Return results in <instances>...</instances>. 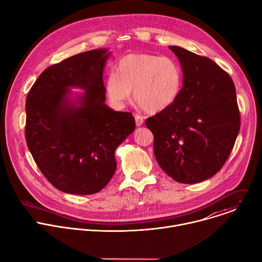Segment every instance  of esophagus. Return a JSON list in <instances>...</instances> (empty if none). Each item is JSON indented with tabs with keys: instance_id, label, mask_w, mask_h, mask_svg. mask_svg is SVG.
<instances>
[{
	"instance_id": "esophagus-1",
	"label": "esophagus",
	"mask_w": 262,
	"mask_h": 262,
	"mask_svg": "<svg viewBox=\"0 0 262 262\" xmlns=\"http://www.w3.org/2000/svg\"><path fill=\"white\" fill-rule=\"evenodd\" d=\"M135 120H136V125L139 127V126H141L143 123H144V119H143V117L142 116H140V115H138V114H136L135 115Z\"/></svg>"
}]
</instances>
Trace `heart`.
<instances>
[{"mask_svg":"<svg viewBox=\"0 0 262 262\" xmlns=\"http://www.w3.org/2000/svg\"><path fill=\"white\" fill-rule=\"evenodd\" d=\"M181 87V70L170 57L149 54H133L121 58L116 73L105 81L111 101L122 105L134 97L139 106L149 113L168 108L177 98Z\"/></svg>","mask_w":262,"mask_h":262,"instance_id":"1","label":"heart"}]
</instances>
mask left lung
Returning <instances> with one entry per match:
<instances>
[{
	"label": "left lung",
	"instance_id": "1",
	"mask_svg": "<svg viewBox=\"0 0 262 262\" xmlns=\"http://www.w3.org/2000/svg\"><path fill=\"white\" fill-rule=\"evenodd\" d=\"M183 71L175 101L146 119L161 168L174 180L196 183L212 177L228 160L241 127L235 87L207 57L170 47Z\"/></svg>",
	"mask_w": 262,
	"mask_h": 262
}]
</instances>
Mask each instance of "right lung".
<instances>
[{"mask_svg":"<svg viewBox=\"0 0 262 262\" xmlns=\"http://www.w3.org/2000/svg\"><path fill=\"white\" fill-rule=\"evenodd\" d=\"M107 56L106 50H94L53 64L27 96L28 148L43 176L64 193L101 191L116 171V148L136 127L132 113L104 103ZM68 86L86 89L79 107L66 98Z\"/></svg>","mask_w":262,"mask_h":262,"instance_id":"obj_1","label":"right lung"}]
</instances>
